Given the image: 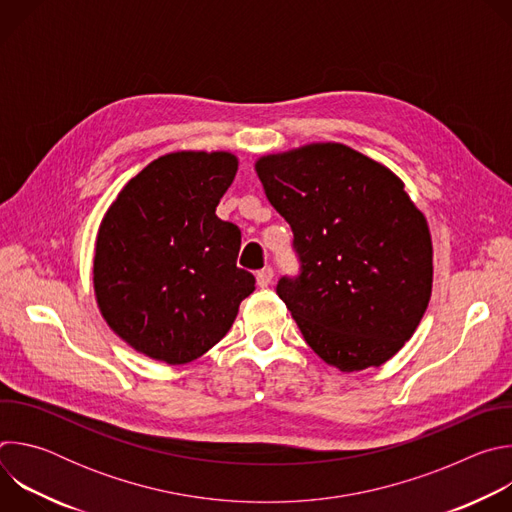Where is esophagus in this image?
<instances>
[{"mask_svg":"<svg viewBox=\"0 0 512 512\" xmlns=\"http://www.w3.org/2000/svg\"><path fill=\"white\" fill-rule=\"evenodd\" d=\"M257 285L259 287H267L269 283H271V279H273V269L271 267H265V269H261V271H257Z\"/></svg>","mask_w":512,"mask_h":512,"instance_id":"34e87169","label":"esophagus"}]
</instances>
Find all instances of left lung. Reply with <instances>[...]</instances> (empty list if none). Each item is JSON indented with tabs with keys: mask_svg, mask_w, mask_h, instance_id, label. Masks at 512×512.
I'll return each instance as SVG.
<instances>
[{
	"mask_svg": "<svg viewBox=\"0 0 512 512\" xmlns=\"http://www.w3.org/2000/svg\"><path fill=\"white\" fill-rule=\"evenodd\" d=\"M294 233L298 275L277 296L310 348L342 373L381 367L413 336L431 296V237L403 182L342 143L255 164Z\"/></svg>",
	"mask_w": 512,
	"mask_h": 512,
	"instance_id": "left-lung-1",
	"label": "left lung"
}]
</instances>
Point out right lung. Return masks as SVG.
<instances>
[{
    "label": "right lung",
    "mask_w": 512,
    "mask_h": 512,
    "mask_svg": "<svg viewBox=\"0 0 512 512\" xmlns=\"http://www.w3.org/2000/svg\"><path fill=\"white\" fill-rule=\"evenodd\" d=\"M227 152H176L131 178L97 235L93 283L107 324L168 364L202 356L233 326L255 277L241 231L214 212L235 180Z\"/></svg>",
    "instance_id": "obj_1"
}]
</instances>
